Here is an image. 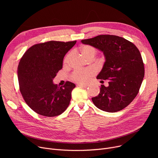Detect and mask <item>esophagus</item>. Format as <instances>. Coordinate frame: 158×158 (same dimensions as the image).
Here are the masks:
<instances>
[{"label": "esophagus", "instance_id": "obj_1", "mask_svg": "<svg viewBox=\"0 0 158 158\" xmlns=\"http://www.w3.org/2000/svg\"><path fill=\"white\" fill-rule=\"evenodd\" d=\"M77 86L80 87H84V88H86L88 86V85H85V84H78Z\"/></svg>", "mask_w": 158, "mask_h": 158}]
</instances>
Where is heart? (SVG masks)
Here are the masks:
<instances>
[{
	"label": "heart",
	"mask_w": 158,
	"mask_h": 158,
	"mask_svg": "<svg viewBox=\"0 0 158 158\" xmlns=\"http://www.w3.org/2000/svg\"><path fill=\"white\" fill-rule=\"evenodd\" d=\"M81 52L86 57H88L90 56H95L96 53V50L93 47H91L89 45L84 46L81 48ZM70 57V54H68L64 58V62L66 63L69 61ZM94 71L92 69H86L84 70H79L75 71L72 75V79L73 81L78 82H82L86 81L88 78L92 76L94 74Z\"/></svg>",
	"instance_id": "heart-1"
}]
</instances>
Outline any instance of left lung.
<instances>
[{
    "instance_id": "obj_1",
    "label": "left lung",
    "mask_w": 158,
    "mask_h": 158,
    "mask_svg": "<svg viewBox=\"0 0 158 158\" xmlns=\"http://www.w3.org/2000/svg\"><path fill=\"white\" fill-rule=\"evenodd\" d=\"M81 43L96 48L105 57L97 79L109 80V86L101 85L98 95L92 98L95 106L110 113L125 108L137 95L144 77V65L138 48L125 38L108 35L82 40Z\"/></svg>"
}]
</instances>
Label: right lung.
<instances>
[{
	"label": "right lung",
	"instance_id": "1",
	"mask_svg": "<svg viewBox=\"0 0 158 158\" xmlns=\"http://www.w3.org/2000/svg\"><path fill=\"white\" fill-rule=\"evenodd\" d=\"M76 41H50L36 44L24 53L18 66L21 94L26 104L39 114L56 117L69 106L75 84L67 81L63 86L53 79L63 67L65 54Z\"/></svg>",
	"mask_w": 158,
	"mask_h": 158
}]
</instances>
